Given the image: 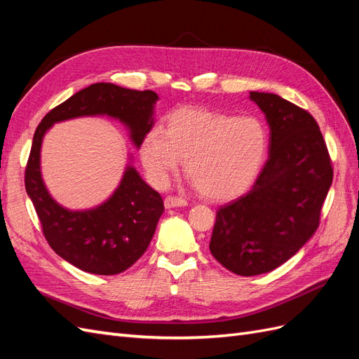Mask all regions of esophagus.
Returning <instances> with one entry per match:
<instances>
[{"label": "esophagus", "mask_w": 359, "mask_h": 359, "mask_svg": "<svg viewBox=\"0 0 359 359\" xmlns=\"http://www.w3.org/2000/svg\"><path fill=\"white\" fill-rule=\"evenodd\" d=\"M163 205H165V208H167V209H170V208H182V206H187L188 201L185 198H182V197L168 196V197H165Z\"/></svg>", "instance_id": "obj_1"}]
</instances>
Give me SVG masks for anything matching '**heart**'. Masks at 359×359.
I'll list each match as a JSON object with an SVG mask.
<instances>
[{"instance_id":"obj_1","label":"heart","mask_w":359,"mask_h":359,"mask_svg":"<svg viewBox=\"0 0 359 359\" xmlns=\"http://www.w3.org/2000/svg\"><path fill=\"white\" fill-rule=\"evenodd\" d=\"M269 149V132L256 116L208 109H179L141 142V161L150 182L162 187L187 159V172L210 200H227L249 188Z\"/></svg>"}]
</instances>
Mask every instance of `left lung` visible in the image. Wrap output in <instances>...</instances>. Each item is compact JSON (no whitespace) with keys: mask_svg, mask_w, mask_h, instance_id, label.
I'll return each mask as SVG.
<instances>
[{"mask_svg":"<svg viewBox=\"0 0 359 359\" xmlns=\"http://www.w3.org/2000/svg\"><path fill=\"white\" fill-rule=\"evenodd\" d=\"M270 127L269 159L250 191L217 210L209 250L240 276L269 273L292 258L320 223L332 163L309 112L276 94L250 92Z\"/></svg>","mask_w":359,"mask_h":359,"instance_id":"obj_1","label":"left lung"}]
</instances>
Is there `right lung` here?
Instances as JSON below:
<instances>
[{"label": "right lung", "mask_w": 359, "mask_h": 359, "mask_svg": "<svg viewBox=\"0 0 359 359\" xmlns=\"http://www.w3.org/2000/svg\"><path fill=\"white\" fill-rule=\"evenodd\" d=\"M158 100L153 90L94 83L50 110L36 128L25 168L27 194L51 249L86 273L112 276L132 267L151 241L163 212V201L133 165L127 163L118 188L103 203L81 210L63 208L51 197L42 179L43 136L56 123L81 116H109L127 127L128 137L140 149L144 136L154 126Z\"/></svg>", "instance_id": "obj_1"}]
</instances>
